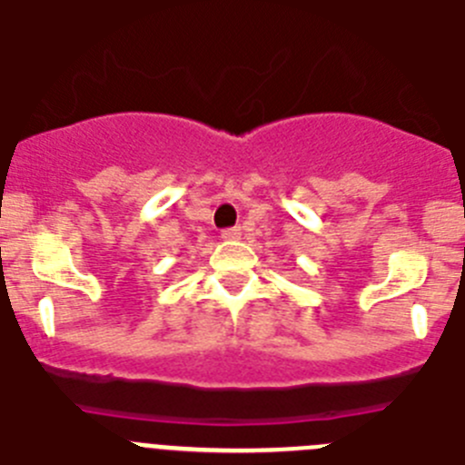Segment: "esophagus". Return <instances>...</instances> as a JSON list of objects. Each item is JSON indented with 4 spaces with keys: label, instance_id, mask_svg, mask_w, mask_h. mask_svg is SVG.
<instances>
[{
    "label": "esophagus",
    "instance_id": "obj_1",
    "mask_svg": "<svg viewBox=\"0 0 465 465\" xmlns=\"http://www.w3.org/2000/svg\"><path fill=\"white\" fill-rule=\"evenodd\" d=\"M221 237H223L225 242H237L242 237V230L240 228H225L223 232H221Z\"/></svg>",
    "mask_w": 465,
    "mask_h": 465
}]
</instances>
